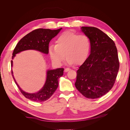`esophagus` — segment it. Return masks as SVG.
I'll return each mask as SVG.
<instances>
[{
	"label": "esophagus",
	"mask_w": 130,
	"mask_h": 130,
	"mask_svg": "<svg viewBox=\"0 0 130 130\" xmlns=\"http://www.w3.org/2000/svg\"><path fill=\"white\" fill-rule=\"evenodd\" d=\"M70 70V68H66L64 69V72H67L69 71Z\"/></svg>",
	"instance_id": "1"
}]
</instances>
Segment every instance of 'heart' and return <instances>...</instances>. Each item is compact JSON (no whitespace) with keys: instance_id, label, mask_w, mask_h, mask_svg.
Here are the masks:
<instances>
[{"instance_id":"heart-1","label":"heart","mask_w":130,"mask_h":130,"mask_svg":"<svg viewBox=\"0 0 130 130\" xmlns=\"http://www.w3.org/2000/svg\"><path fill=\"white\" fill-rule=\"evenodd\" d=\"M90 50L91 42L87 35L68 31L58 37L56 44L49 46V54L53 62L58 65L63 62L66 55L68 63L78 65L87 60Z\"/></svg>"}]
</instances>
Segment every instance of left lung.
<instances>
[{"mask_svg": "<svg viewBox=\"0 0 130 130\" xmlns=\"http://www.w3.org/2000/svg\"><path fill=\"white\" fill-rule=\"evenodd\" d=\"M81 30L91 42L90 54L77 70L75 85L88 99L104 95L115 83L119 68L117 49L107 35L95 27L82 26Z\"/></svg>", "mask_w": 130, "mask_h": 130, "instance_id": "1", "label": "left lung"}]
</instances>
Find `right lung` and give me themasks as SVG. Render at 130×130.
Masks as SVG:
<instances>
[{
    "instance_id": "right-lung-1",
    "label": "right lung",
    "mask_w": 130,
    "mask_h": 130,
    "mask_svg": "<svg viewBox=\"0 0 130 130\" xmlns=\"http://www.w3.org/2000/svg\"><path fill=\"white\" fill-rule=\"evenodd\" d=\"M45 29H37L31 31L23 37L15 46L12 54V59L15 54L26 50H36L42 53L48 54L49 53V44L51 40L55 37L61 30ZM12 67L13 61L11 62ZM64 68H58L54 70H48L46 73V80L43 87L36 93H27L19 87L13 77L12 70V75L13 80L20 90L22 94L27 99L37 102H42L48 100L53 94L58 86V78L63 74Z\"/></svg>"
}]
</instances>
